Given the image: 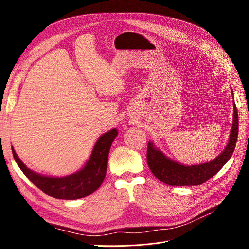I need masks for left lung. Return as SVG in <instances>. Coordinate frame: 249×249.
<instances>
[{"instance_id": "1", "label": "left lung", "mask_w": 249, "mask_h": 249, "mask_svg": "<svg viewBox=\"0 0 249 249\" xmlns=\"http://www.w3.org/2000/svg\"><path fill=\"white\" fill-rule=\"evenodd\" d=\"M238 112L233 103V122L229 144L213 161L192 166H185L165 157L159 149L148 142L146 160L153 175L161 182L170 186H195L206 183L219 171L231 157L238 138Z\"/></svg>"}]
</instances>
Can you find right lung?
<instances>
[{
  "instance_id": "obj_1",
  "label": "right lung",
  "mask_w": 249,
  "mask_h": 249,
  "mask_svg": "<svg viewBox=\"0 0 249 249\" xmlns=\"http://www.w3.org/2000/svg\"><path fill=\"white\" fill-rule=\"evenodd\" d=\"M116 136L117 131L115 129L105 133L95 143L91 157L85 167L64 178H50L35 173L19 160L13 147L12 154L24 175L42 192L57 199L73 200L87 196L102 185L107 171L109 150Z\"/></svg>"
}]
</instances>
